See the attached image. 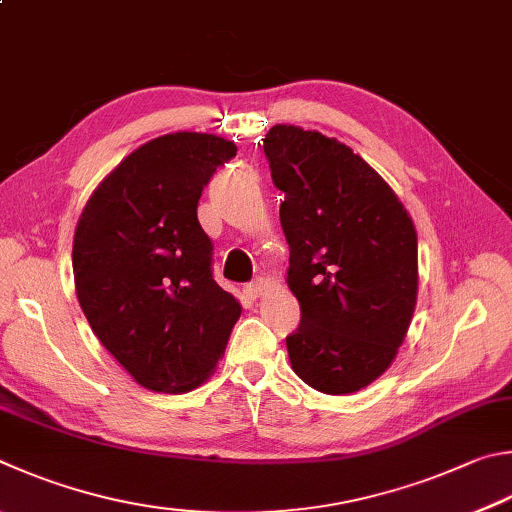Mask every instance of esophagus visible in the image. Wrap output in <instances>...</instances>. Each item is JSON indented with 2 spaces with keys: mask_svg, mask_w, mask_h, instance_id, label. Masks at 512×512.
I'll return each instance as SVG.
<instances>
[{
  "mask_svg": "<svg viewBox=\"0 0 512 512\" xmlns=\"http://www.w3.org/2000/svg\"><path fill=\"white\" fill-rule=\"evenodd\" d=\"M264 288H266V282L262 280V277H259V280H255V282H250V284L244 286V293H246L248 297H253V300H255V297H259V295L264 293Z\"/></svg>",
  "mask_w": 512,
  "mask_h": 512,
  "instance_id": "esophagus-1",
  "label": "esophagus"
}]
</instances>
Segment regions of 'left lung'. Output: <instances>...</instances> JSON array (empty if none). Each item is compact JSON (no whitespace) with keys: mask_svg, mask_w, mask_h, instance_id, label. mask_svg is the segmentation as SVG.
I'll use <instances>...</instances> for the list:
<instances>
[{"mask_svg":"<svg viewBox=\"0 0 512 512\" xmlns=\"http://www.w3.org/2000/svg\"><path fill=\"white\" fill-rule=\"evenodd\" d=\"M264 154L291 248L288 288L302 320L286 338L297 376L322 394H353L385 374L418 293L412 217L345 143L275 125Z\"/></svg>","mask_w":512,"mask_h":512,"instance_id":"1","label":"left lung"}]
</instances>
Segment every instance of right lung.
Segmentation results:
<instances>
[{
	"label": "right lung",
	"instance_id": "obj_1",
	"mask_svg": "<svg viewBox=\"0 0 512 512\" xmlns=\"http://www.w3.org/2000/svg\"><path fill=\"white\" fill-rule=\"evenodd\" d=\"M237 145L176 132L134 150L91 194L73 235L80 309L138 385L181 394L224 356L239 302L212 280L197 203Z\"/></svg>",
	"mask_w": 512,
	"mask_h": 512
}]
</instances>
